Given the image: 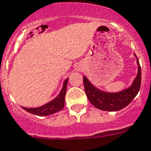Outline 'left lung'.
<instances>
[{"instance_id": "left-lung-1", "label": "left lung", "mask_w": 151, "mask_h": 151, "mask_svg": "<svg viewBox=\"0 0 151 151\" xmlns=\"http://www.w3.org/2000/svg\"><path fill=\"white\" fill-rule=\"evenodd\" d=\"M138 63V73L135 81L130 88L119 93H106L98 90L88 81L85 77L83 78L84 90L88 100L95 107L104 111H115L127 107L133 99L137 96L141 84V68L139 60Z\"/></svg>"}]
</instances>
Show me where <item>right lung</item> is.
<instances>
[{
  "label": "right lung",
  "instance_id": "add662e5",
  "mask_svg": "<svg viewBox=\"0 0 151 151\" xmlns=\"http://www.w3.org/2000/svg\"><path fill=\"white\" fill-rule=\"evenodd\" d=\"M68 81V78L65 80L63 83V86L60 93L56 99H53L52 101H50L46 105H42L41 107L39 108H24L22 107L23 109L27 111L28 112H30L32 114L36 115V116H49L51 114H53L56 111H60L63 109L64 107L65 103V95L67 91V84Z\"/></svg>",
  "mask_w": 151,
  "mask_h": 151
}]
</instances>
